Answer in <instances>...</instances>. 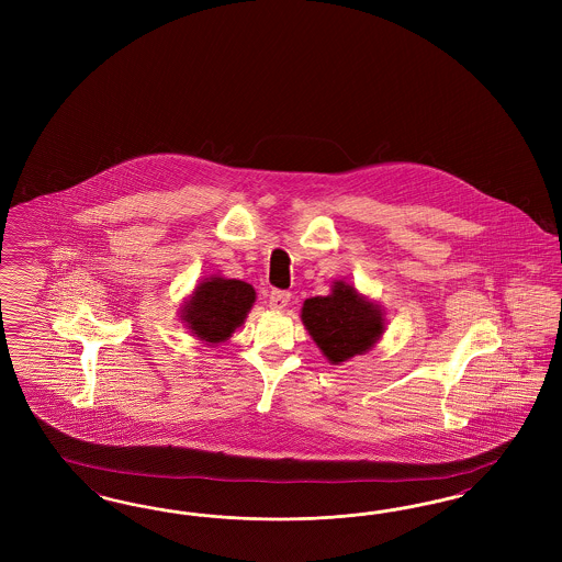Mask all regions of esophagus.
Instances as JSON below:
<instances>
[{"instance_id": "esophagus-1", "label": "esophagus", "mask_w": 562, "mask_h": 562, "mask_svg": "<svg viewBox=\"0 0 562 562\" xmlns=\"http://www.w3.org/2000/svg\"><path fill=\"white\" fill-rule=\"evenodd\" d=\"M291 301V293L286 291H271L269 293V307L276 310V312H282Z\"/></svg>"}]
</instances>
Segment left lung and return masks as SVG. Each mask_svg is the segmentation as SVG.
<instances>
[{
    "mask_svg": "<svg viewBox=\"0 0 562 562\" xmlns=\"http://www.w3.org/2000/svg\"><path fill=\"white\" fill-rule=\"evenodd\" d=\"M301 321L333 364L367 353L385 330L381 307L344 280L326 296L305 299Z\"/></svg>",
    "mask_w": 562,
    "mask_h": 562,
    "instance_id": "obj_1",
    "label": "left lung"
}]
</instances>
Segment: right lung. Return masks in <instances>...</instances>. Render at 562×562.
<instances>
[{
    "mask_svg": "<svg viewBox=\"0 0 562 562\" xmlns=\"http://www.w3.org/2000/svg\"><path fill=\"white\" fill-rule=\"evenodd\" d=\"M257 293L250 284L227 278H206L181 307V321L188 322L193 337L206 344H223L244 324Z\"/></svg>",
    "mask_w": 562,
    "mask_h": 562,
    "instance_id": "right-lung-1",
    "label": "right lung"
}]
</instances>
